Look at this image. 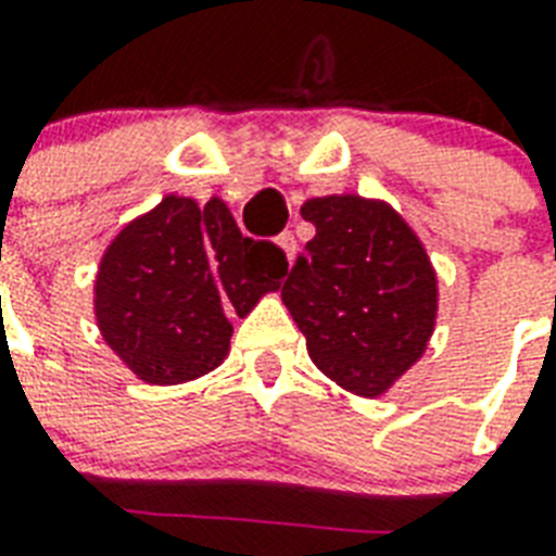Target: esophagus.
Listing matches in <instances>:
<instances>
[{"mask_svg":"<svg viewBox=\"0 0 556 556\" xmlns=\"http://www.w3.org/2000/svg\"><path fill=\"white\" fill-rule=\"evenodd\" d=\"M277 244H279V248H282V251H286L288 260H294V256H296V239H294V233H291V230H286V233H279L277 236Z\"/></svg>","mask_w":556,"mask_h":556,"instance_id":"1","label":"esophagus"}]
</instances>
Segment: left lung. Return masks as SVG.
Listing matches in <instances>:
<instances>
[{"label": "left lung", "instance_id": "left-lung-1", "mask_svg": "<svg viewBox=\"0 0 556 556\" xmlns=\"http://www.w3.org/2000/svg\"><path fill=\"white\" fill-rule=\"evenodd\" d=\"M300 213L317 233L296 256L282 303L323 375L355 395H383L435 329L430 256L383 201L323 195Z\"/></svg>", "mask_w": 556, "mask_h": 556}]
</instances>
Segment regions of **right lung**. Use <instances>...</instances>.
Here are the masks:
<instances>
[{
	"mask_svg": "<svg viewBox=\"0 0 556 556\" xmlns=\"http://www.w3.org/2000/svg\"><path fill=\"white\" fill-rule=\"evenodd\" d=\"M286 274V253L242 236L222 199L199 207L167 195L129 222L100 260V334L147 383H185L225 361L230 314L244 317Z\"/></svg>",
	"mask_w": 556,
	"mask_h": 556,
	"instance_id": "obj_1",
	"label": "right lung"
}]
</instances>
